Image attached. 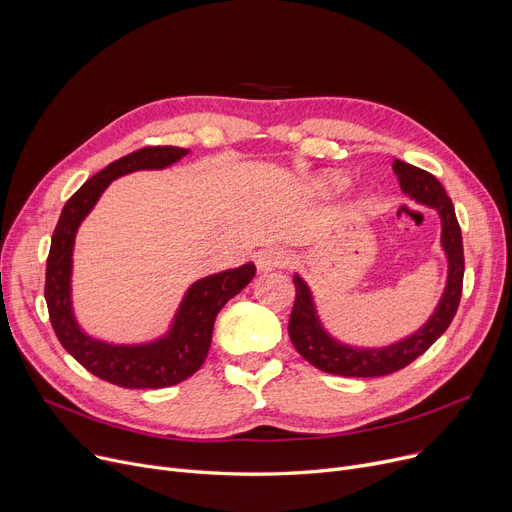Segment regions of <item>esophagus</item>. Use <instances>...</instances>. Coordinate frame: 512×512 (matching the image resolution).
<instances>
[{
	"instance_id": "34e87169",
	"label": "esophagus",
	"mask_w": 512,
	"mask_h": 512,
	"mask_svg": "<svg viewBox=\"0 0 512 512\" xmlns=\"http://www.w3.org/2000/svg\"><path fill=\"white\" fill-rule=\"evenodd\" d=\"M288 263H290V255L284 249H267L257 259L259 270H274V267H284Z\"/></svg>"
}]
</instances>
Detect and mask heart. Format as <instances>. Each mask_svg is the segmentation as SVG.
<instances>
[{"mask_svg":"<svg viewBox=\"0 0 512 512\" xmlns=\"http://www.w3.org/2000/svg\"><path fill=\"white\" fill-rule=\"evenodd\" d=\"M324 186H326V191H330V193H342L346 188V180L340 178V176H334V178H328L324 182Z\"/></svg>","mask_w":512,"mask_h":512,"instance_id":"heart-1","label":"heart"}]
</instances>
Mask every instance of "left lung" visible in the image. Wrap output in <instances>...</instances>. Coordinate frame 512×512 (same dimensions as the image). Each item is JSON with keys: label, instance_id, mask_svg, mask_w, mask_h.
<instances>
[{"label": "left lung", "instance_id": "left-lung-1", "mask_svg": "<svg viewBox=\"0 0 512 512\" xmlns=\"http://www.w3.org/2000/svg\"><path fill=\"white\" fill-rule=\"evenodd\" d=\"M394 172L398 176L402 193L409 195L421 205L434 207L442 220V247L448 257V280L442 301L427 324L417 330L407 340L384 346V348H353L336 342L317 321L313 299L307 284L294 276V297L288 336L297 348L299 355L309 361L313 367L332 373L344 375V378H380V375L394 373L402 367L413 363L432 346L450 326L456 315L463 294V274H465V251L461 226L456 220L454 205L446 195L444 186L436 176L415 168L405 161H394Z\"/></svg>", "mask_w": 512, "mask_h": 512}]
</instances>
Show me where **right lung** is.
I'll use <instances>...</instances> for the list:
<instances>
[{"label":"right lung","instance_id":"obj_1","mask_svg":"<svg viewBox=\"0 0 512 512\" xmlns=\"http://www.w3.org/2000/svg\"><path fill=\"white\" fill-rule=\"evenodd\" d=\"M186 153L188 149L157 145L137 149L112 161L68 199L51 236L45 270V301L51 328L60 344L80 365L97 378L120 388L155 390L176 386L191 378L207 357L215 315L255 276V265L247 263L236 270H226L195 282L188 288L168 336L151 344H105L93 340L76 326L70 305V272L78 224L93 209L105 186L118 176L137 170L166 168Z\"/></svg>","mask_w":512,"mask_h":512}]
</instances>
